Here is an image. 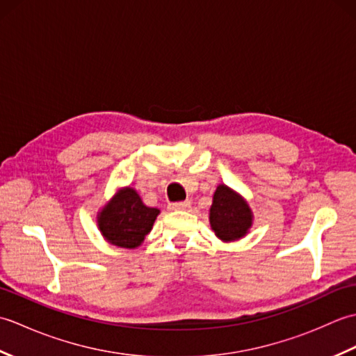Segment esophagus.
<instances>
[{"mask_svg": "<svg viewBox=\"0 0 356 356\" xmlns=\"http://www.w3.org/2000/svg\"><path fill=\"white\" fill-rule=\"evenodd\" d=\"M190 208H191L190 200L176 202V203H171V205H170V209H172V211H188Z\"/></svg>", "mask_w": 356, "mask_h": 356, "instance_id": "esophagus-1", "label": "esophagus"}]
</instances>
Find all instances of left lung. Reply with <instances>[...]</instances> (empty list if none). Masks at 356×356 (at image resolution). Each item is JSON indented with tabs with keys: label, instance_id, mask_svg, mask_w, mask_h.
Masks as SVG:
<instances>
[{
	"label": "left lung",
	"instance_id": "8db88e82",
	"mask_svg": "<svg viewBox=\"0 0 356 356\" xmlns=\"http://www.w3.org/2000/svg\"><path fill=\"white\" fill-rule=\"evenodd\" d=\"M252 223L254 213L243 195L228 185H218L209 208V225L216 237L231 243L243 238L251 231Z\"/></svg>",
	"mask_w": 356,
	"mask_h": 356
}]
</instances>
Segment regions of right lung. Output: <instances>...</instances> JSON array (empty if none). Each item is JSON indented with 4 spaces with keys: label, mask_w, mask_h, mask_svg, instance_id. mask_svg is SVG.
<instances>
[{
    "label": "right lung",
    "mask_w": 356,
    "mask_h": 356,
    "mask_svg": "<svg viewBox=\"0 0 356 356\" xmlns=\"http://www.w3.org/2000/svg\"><path fill=\"white\" fill-rule=\"evenodd\" d=\"M161 209L147 207L134 188L124 186L97 211L96 223L101 236L110 245L136 249L153 229Z\"/></svg>",
    "instance_id": "1"
}]
</instances>
